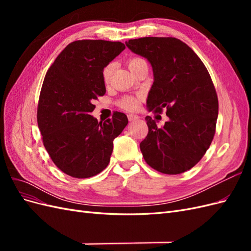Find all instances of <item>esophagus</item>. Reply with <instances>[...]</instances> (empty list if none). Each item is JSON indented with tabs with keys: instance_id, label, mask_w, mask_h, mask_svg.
<instances>
[{
	"instance_id": "1",
	"label": "esophagus",
	"mask_w": 251,
	"mask_h": 251,
	"mask_svg": "<svg viewBox=\"0 0 251 251\" xmlns=\"http://www.w3.org/2000/svg\"><path fill=\"white\" fill-rule=\"evenodd\" d=\"M127 118H128V120H130V121H135V120H138L139 119V116L138 115H135V114H128Z\"/></svg>"
}]
</instances>
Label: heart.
<instances>
[{"label":"heart","instance_id":"obj_1","mask_svg":"<svg viewBox=\"0 0 251 251\" xmlns=\"http://www.w3.org/2000/svg\"><path fill=\"white\" fill-rule=\"evenodd\" d=\"M142 64H147L146 60L139 56H134L127 60V66L130 70L134 72L138 67ZM114 71V64L110 63L103 68L102 70V79L104 83H109L112 77V74ZM142 100L141 94H131V95H125L120 98L119 100V107L126 111H135L139 108L140 102Z\"/></svg>","mask_w":251,"mask_h":251}]
</instances>
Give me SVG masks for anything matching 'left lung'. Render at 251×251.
<instances>
[{
    "label": "left lung",
    "instance_id": "1",
    "mask_svg": "<svg viewBox=\"0 0 251 251\" xmlns=\"http://www.w3.org/2000/svg\"><path fill=\"white\" fill-rule=\"evenodd\" d=\"M126 45L153 67L149 110H166L170 118L158 127L153 118L146 117L149 133L140 143L144 160L168 175L191 170L206 153L216 133L219 102L206 67L176 37H141Z\"/></svg>",
    "mask_w": 251,
    "mask_h": 251
}]
</instances>
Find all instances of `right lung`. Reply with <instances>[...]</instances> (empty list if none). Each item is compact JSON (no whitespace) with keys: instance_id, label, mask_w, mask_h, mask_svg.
I'll return each mask as SVG.
<instances>
[{"instance_id":"1","label":"right lung","mask_w":251,"mask_h":251,"mask_svg":"<svg viewBox=\"0 0 251 251\" xmlns=\"http://www.w3.org/2000/svg\"><path fill=\"white\" fill-rule=\"evenodd\" d=\"M125 49L120 42H72L45 76L37 125L53 163L73 178L93 177L107 168L113 140L128 123L121 112L104 123L90 115L95 109L93 100L105 93L103 68Z\"/></svg>"}]
</instances>
